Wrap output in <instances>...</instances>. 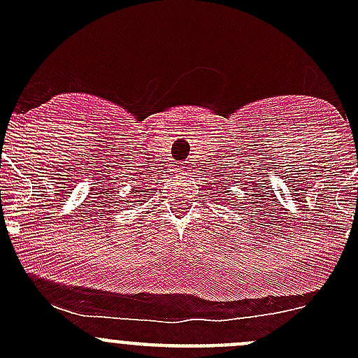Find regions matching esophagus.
Returning <instances> with one entry per match:
<instances>
[{
    "label": "esophagus",
    "mask_w": 358,
    "mask_h": 358,
    "mask_svg": "<svg viewBox=\"0 0 358 358\" xmlns=\"http://www.w3.org/2000/svg\"><path fill=\"white\" fill-rule=\"evenodd\" d=\"M180 175H189V171H192V169H190V166L189 164H183V166H180Z\"/></svg>",
    "instance_id": "34e87169"
}]
</instances>
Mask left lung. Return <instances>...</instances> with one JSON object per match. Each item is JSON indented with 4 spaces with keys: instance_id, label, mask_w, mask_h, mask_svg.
Masks as SVG:
<instances>
[{
    "instance_id": "obj_1",
    "label": "left lung",
    "mask_w": 358,
    "mask_h": 358,
    "mask_svg": "<svg viewBox=\"0 0 358 358\" xmlns=\"http://www.w3.org/2000/svg\"><path fill=\"white\" fill-rule=\"evenodd\" d=\"M225 196H232V194H227V190H225ZM229 201H230V199H229ZM232 201L236 202V201H241V199H239V197H237V196H234ZM237 206H239V204H237Z\"/></svg>"
}]
</instances>
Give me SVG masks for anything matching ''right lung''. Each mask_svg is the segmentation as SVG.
<instances>
[{
	"instance_id": "add662e5",
	"label": "right lung",
	"mask_w": 358,
	"mask_h": 358,
	"mask_svg": "<svg viewBox=\"0 0 358 358\" xmlns=\"http://www.w3.org/2000/svg\"><path fill=\"white\" fill-rule=\"evenodd\" d=\"M136 192H140V190H136Z\"/></svg>"
}]
</instances>
